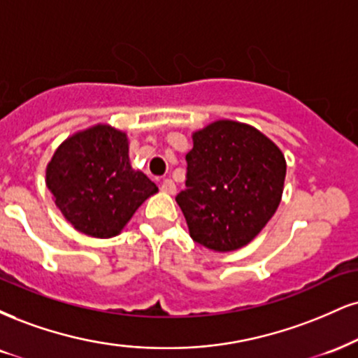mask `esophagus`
<instances>
[{"label":"esophagus","instance_id":"1","mask_svg":"<svg viewBox=\"0 0 358 358\" xmlns=\"http://www.w3.org/2000/svg\"><path fill=\"white\" fill-rule=\"evenodd\" d=\"M162 192L163 193H168V195H175V193H176V185L173 183V180H163Z\"/></svg>","mask_w":358,"mask_h":358}]
</instances>
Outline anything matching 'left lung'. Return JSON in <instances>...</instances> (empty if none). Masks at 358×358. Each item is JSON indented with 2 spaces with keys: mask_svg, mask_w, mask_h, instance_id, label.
<instances>
[{
  "mask_svg": "<svg viewBox=\"0 0 358 358\" xmlns=\"http://www.w3.org/2000/svg\"><path fill=\"white\" fill-rule=\"evenodd\" d=\"M187 190L176 196L196 243L234 252L264 230L282 201L287 162L255 127L217 120L193 131Z\"/></svg>",
  "mask_w": 358,
  "mask_h": 358,
  "instance_id": "1",
  "label": "left lung"
}]
</instances>
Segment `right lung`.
Returning <instances> with one entry per match:
<instances>
[{"label": "right lung", "mask_w": 358, "mask_h": 358, "mask_svg": "<svg viewBox=\"0 0 358 358\" xmlns=\"http://www.w3.org/2000/svg\"><path fill=\"white\" fill-rule=\"evenodd\" d=\"M128 135L106 123L73 133L46 165V187L75 230L94 238L122 234L158 187L130 163Z\"/></svg>", "instance_id": "right-lung-1"}]
</instances>
